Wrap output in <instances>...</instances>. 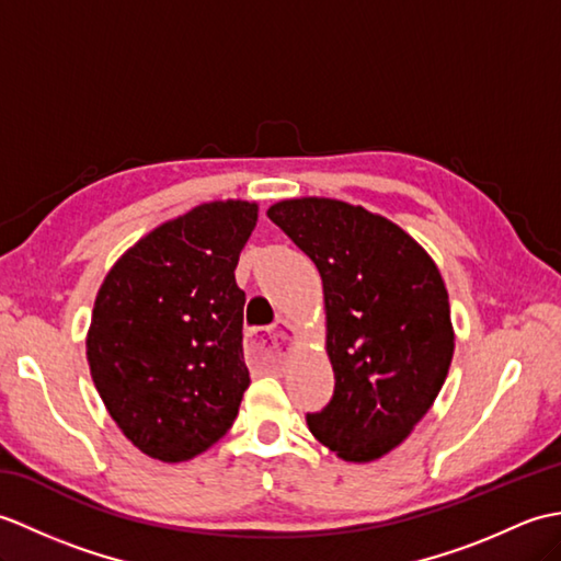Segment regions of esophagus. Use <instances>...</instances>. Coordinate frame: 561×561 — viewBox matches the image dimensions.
<instances>
[{
    "label": "esophagus",
    "mask_w": 561,
    "mask_h": 561,
    "mask_svg": "<svg viewBox=\"0 0 561 561\" xmlns=\"http://www.w3.org/2000/svg\"><path fill=\"white\" fill-rule=\"evenodd\" d=\"M296 332L299 330L287 320H279V325L274 330H250L245 337V352L255 364L274 366L287 356V350L296 340Z\"/></svg>",
    "instance_id": "obj_1"
}]
</instances>
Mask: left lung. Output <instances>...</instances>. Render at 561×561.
Wrapping results in <instances>:
<instances>
[{"label":"left lung","mask_w":561,"mask_h":561,"mask_svg":"<svg viewBox=\"0 0 561 561\" xmlns=\"http://www.w3.org/2000/svg\"><path fill=\"white\" fill-rule=\"evenodd\" d=\"M267 217L316 262L323 279L335 392L306 414L342 460L371 462L410 436L453 359L446 284L398 224L328 197L282 199Z\"/></svg>","instance_id":"obj_1"}]
</instances>
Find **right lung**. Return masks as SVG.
<instances>
[{
  "label": "right lung",
  "instance_id": "add662e5",
  "mask_svg": "<svg viewBox=\"0 0 561 561\" xmlns=\"http://www.w3.org/2000/svg\"><path fill=\"white\" fill-rule=\"evenodd\" d=\"M255 221V202H207L139 238L105 274L87 335L91 378L149 458L199 456L241 408L245 294L233 272Z\"/></svg>",
  "mask_w": 561,
  "mask_h": 561
}]
</instances>
